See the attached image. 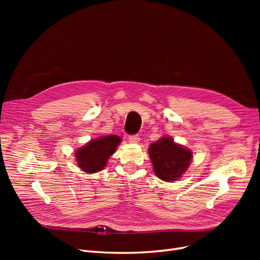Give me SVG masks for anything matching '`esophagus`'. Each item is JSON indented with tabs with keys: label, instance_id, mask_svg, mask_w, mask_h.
Segmentation results:
<instances>
[{
	"label": "esophagus",
	"instance_id": "34e87169",
	"mask_svg": "<svg viewBox=\"0 0 260 260\" xmlns=\"http://www.w3.org/2000/svg\"><path fill=\"white\" fill-rule=\"evenodd\" d=\"M129 142L132 143H138L140 141V137L138 135H133V136H129Z\"/></svg>",
	"mask_w": 260,
	"mask_h": 260
}]
</instances>
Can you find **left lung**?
<instances>
[{
  "label": "left lung",
  "instance_id": "obj_1",
  "mask_svg": "<svg viewBox=\"0 0 260 260\" xmlns=\"http://www.w3.org/2000/svg\"><path fill=\"white\" fill-rule=\"evenodd\" d=\"M148 154L156 176L167 182L181 178L193 158L188 148L174 142V139L169 136L149 145Z\"/></svg>",
  "mask_w": 260,
  "mask_h": 260
}]
</instances>
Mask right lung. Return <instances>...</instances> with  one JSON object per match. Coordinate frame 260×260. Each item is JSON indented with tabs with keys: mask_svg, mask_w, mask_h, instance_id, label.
Returning <instances> with one entry per match:
<instances>
[{
	"mask_svg": "<svg viewBox=\"0 0 260 260\" xmlns=\"http://www.w3.org/2000/svg\"><path fill=\"white\" fill-rule=\"evenodd\" d=\"M121 142V138L116 135L104 136L92 139L84 146L77 149L75 153L78 167L87 174L100 172L106 166L108 158L115 152Z\"/></svg>",
	"mask_w": 260,
	"mask_h": 260,
	"instance_id": "add662e5",
	"label": "right lung"
}]
</instances>
